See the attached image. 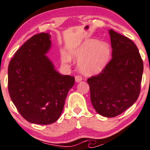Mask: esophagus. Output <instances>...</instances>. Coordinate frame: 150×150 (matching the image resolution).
Returning <instances> with one entry per match:
<instances>
[{
	"label": "esophagus",
	"instance_id": "34e87169",
	"mask_svg": "<svg viewBox=\"0 0 150 150\" xmlns=\"http://www.w3.org/2000/svg\"><path fill=\"white\" fill-rule=\"evenodd\" d=\"M82 77H81L80 75H77V76H75V82H80L82 81Z\"/></svg>",
	"mask_w": 150,
	"mask_h": 150
}]
</instances>
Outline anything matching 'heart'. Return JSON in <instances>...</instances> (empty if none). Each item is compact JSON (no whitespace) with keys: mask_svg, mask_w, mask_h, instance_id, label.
Instances as JSON below:
<instances>
[{"mask_svg":"<svg viewBox=\"0 0 150 150\" xmlns=\"http://www.w3.org/2000/svg\"><path fill=\"white\" fill-rule=\"evenodd\" d=\"M70 58L80 62V69L84 75H97L107 65L111 56V48L107 43L96 39H88L70 53ZM68 56H62L63 63L70 62Z\"/></svg>","mask_w":150,"mask_h":150,"instance_id":"heart-1","label":"heart"}]
</instances>
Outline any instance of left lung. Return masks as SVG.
I'll return each instance as SVG.
<instances>
[{"label":"left lung","mask_w":150,"mask_h":150,"mask_svg":"<svg viewBox=\"0 0 150 150\" xmlns=\"http://www.w3.org/2000/svg\"><path fill=\"white\" fill-rule=\"evenodd\" d=\"M112 48L111 61L100 74L87 80L93 107L111 118L132 106L140 92L143 62L138 49L128 37L108 30Z\"/></svg>","instance_id":"1"}]
</instances>
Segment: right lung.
I'll list each match as a JSON object with an SVG mask.
<instances>
[{"mask_svg":"<svg viewBox=\"0 0 150 150\" xmlns=\"http://www.w3.org/2000/svg\"><path fill=\"white\" fill-rule=\"evenodd\" d=\"M49 33L36 34L16 51L8 65V92L21 116L32 123L48 125L61 116L75 78L61 75L46 56Z\"/></svg>","mask_w":150,"mask_h":150,"instance_id":"obj_1","label":"right lung"}]
</instances>
